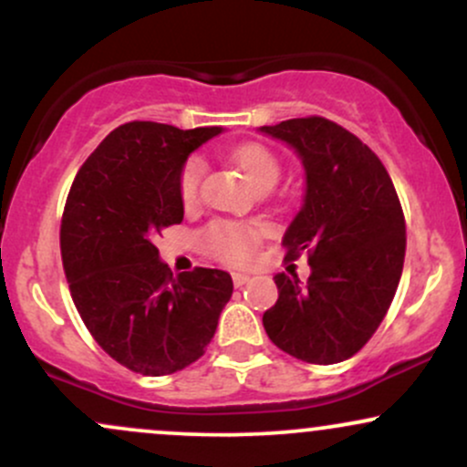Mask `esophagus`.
<instances>
[{"label": "esophagus", "mask_w": 467, "mask_h": 467, "mask_svg": "<svg viewBox=\"0 0 467 467\" xmlns=\"http://www.w3.org/2000/svg\"><path fill=\"white\" fill-rule=\"evenodd\" d=\"M252 276L248 275V272H233V283L234 287H244L245 283H250Z\"/></svg>", "instance_id": "obj_1"}]
</instances>
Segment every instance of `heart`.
<instances>
[{
    "label": "heart",
    "instance_id": "1",
    "mask_svg": "<svg viewBox=\"0 0 467 467\" xmlns=\"http://www.w3.org/2000/svg\"><path fill=\"white\" fill-rule=\"evenodd\" d=\"M233 162L239 166L241 173L248 178L256 189L261 186H275L281 175V164L276 155L264 144H241L233 151ZM203 175V162L200 158H191L182 166L180 173V197L184 203L197 200L200 182ZM265 228L259 223H241V222H215L208 228V244L219 259L230 264H244L254 250L256 241L264 237Z\"/></svg>",
    "mask_w": 467,
    "mask_h": 467
}]
</instances>
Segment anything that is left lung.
Segmentation results:
<instances>
[{
  "label": "left lung",
  "instance_id": "obj_1",
  "mask_svg": "<svg viewBox=\"0 0 467 467\" xmlns=\"http://www.w3.org/2000/svg\"><path fill=\"white\" fill-rule=\"evenodd\" d=\"M285 142L305 171L303 206L283 234L287 259L309 256V278L278 272L265 334L303 362L336 364L367 345L387 316L406 252L398 192L379 158L325 118L259 127Z\"/></svg>",
  "mask_w": 467,
  "mask_h": 467
}]
</instances>
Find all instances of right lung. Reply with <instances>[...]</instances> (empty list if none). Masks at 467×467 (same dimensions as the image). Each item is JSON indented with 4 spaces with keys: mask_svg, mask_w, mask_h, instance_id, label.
<instances>
[{
    "mask_svg": "<svg viewBox=\"0 0 467 467\" xmlns=\"http://www.w3.org/2000/svg\"><path fill=\"white\" fill-rule=\"evenodd\" d=\"M222 127L127 122L85 160L61 222V256L80 318L131 371L169 375L203 356L233 296L223 270L171 275L153 239L184 219L180 173Z\"/></svg>",
    "mask_w": 467,
    "mask_h": 467,
    "instance_id": "add662e5",
    "label": "right lung"
}]
</instances>
